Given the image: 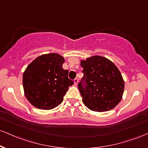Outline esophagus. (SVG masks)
<instances>
[{
    "label": "esophagus",
    "instance_id": "34e87169",
    "mask_svg": "<svg viewBox=\"0 0 148 148\" xmlns=\"http://www.w3.org/2000/svg\"><path fill=\"white\" fill-rule=\"evenodd\" d=\"M78 82H79V79H75L74 80V85H77Z\"/></svg>",
    "mask_w": 148,
    "mask_h": 148
}]
</instances>
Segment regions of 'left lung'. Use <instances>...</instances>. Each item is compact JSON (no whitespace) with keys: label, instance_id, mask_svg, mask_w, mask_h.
Masks as SVG:
<instances>
[{"label":"left lung","instance_id":"8db88e82","mask_svg":"<svg viewBox=\"0 0 148 148\" xmlns=\"http://www.w3.org/2000/svg\"><path fill=\"white\" fill-rule=\"evenodd\" d=\"M83 76L78 85L83 103L94 112H106L121 101L124 81L114 63L101 56L81 60Z\"/></svg>","mask_w":148,"mask_h":148}]
</instances>
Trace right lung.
Returning <instances> with one entry per match:
<instances>
[{"label":"right lung","mask_w":148,"mask_h":148,"mask_svg":"<svg viewBox=\"0 0 148 148\" xmlns=\"http://www.w3.org/2000/svg\"><path fill=\"white\" fill-rule=\"evenodd\" d=\"M65 59L56 53L42 54L28 65L23 76L25 95L29 102L40 110H51L63 102L74 82L68 70L63 68Z\"/></svg>","instance_id":"add662e5"}]
</instances>
